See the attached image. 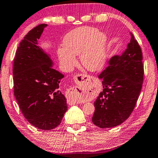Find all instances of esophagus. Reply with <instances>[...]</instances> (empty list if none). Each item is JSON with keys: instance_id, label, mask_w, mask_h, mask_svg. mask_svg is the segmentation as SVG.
Segmentation results:
<instances>
[{"instance_id": "esophagus-1", "label": "esophagus", "mask_w": 158, "mask_h": 158, "mask_svg": "<svg viewBox=\"0 0 158 158\" xmlns=\"http://www.w3.org/2000/svg\"><path fill=\"white\" fill-rule=\"evenodd\" d=\"M89 79V77L86 76V75H84V74H76L74 77V81L76 82L77 84L78 85L77 87H74L72 90L71 91L72 94H78L79 91H83V89H84V85L86 84V82L87 80ZM68 103L70 105H74L77 103V101L76 100H74V98H71L69 99V101H68Z\"/></svg>"}]
</instances>
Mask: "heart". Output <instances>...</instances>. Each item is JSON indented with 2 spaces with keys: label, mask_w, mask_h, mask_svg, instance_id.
<instances>
[{
  "label": "heart",
  "mask_w": 158,
  "mask_h": 158,
  "mask_svg": "<svg viewBox=\"0 0 158 158\" xmlns=\"http://www.w3.org/2000/svg\"><path fill=\"white\" fill-rule=\"evenodd\" d=\"M63 48L57 51L59 60L63 67L70 70L76 65L79 56L81 63L90 72L101 69L106 60L107 36L94 27H83L67 34Z\"/></svg>",
  "instance_id": "1"
}]
</instances>
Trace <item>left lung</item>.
<instances>
[{
	"label": "left lung",
	"instance_id": "left-lung-1",
	"mask_svg": "<svg viewBox=\"0 0 158 158\" xmlns=\"http://www.w3.org/2000/svg\"><path fill=\"white\" fill-rule=\"evenodd\" d=\"M127 48L114 56L99 75L102 91L94 102L92 122L101 129L116 127L133 112L143 81L141 48L131 33Z\"/></svg>",
	"mask_w": 158,
	"mask_h": 158
}]
</instances>
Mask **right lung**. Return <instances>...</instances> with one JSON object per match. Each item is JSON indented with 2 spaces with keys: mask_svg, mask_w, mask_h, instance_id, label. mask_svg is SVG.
<instances>
[{
  "mask_svg": "<svg viewBox=\"0 0 158 158\" xmlns=\"http://www.w3.org/2000/svg\"><path fill=\"white\" fill-rule=\"evenodd\" d=\"M48 25L41 24L28 32L19 44L14 59V95L30 124L42 130L56 128L67 110L60 90L64 75L52 68V60L39 46Z\"/></svg>",
  "mask_w": 158,
  "mask_h": 158,
  "instance_id": "add662e5",
  "label": "right lung"
}]
</instances>
